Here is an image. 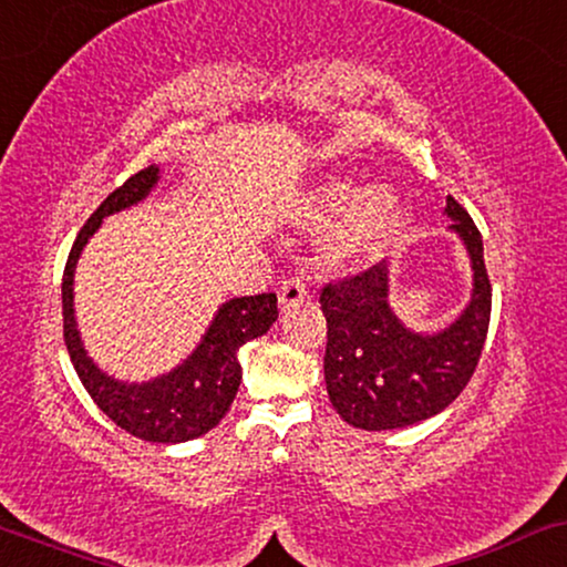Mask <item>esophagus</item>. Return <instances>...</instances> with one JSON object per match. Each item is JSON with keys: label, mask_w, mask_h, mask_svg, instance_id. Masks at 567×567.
Wrapping results in <instances>:
<instances>
[{"label": "esophagus", "mask_w": 567, "mask_h": 567, "mask_svg": "<svg viewBox=\"0 0 567 567\" xmlns=\"http://www.w3.org/2000/svg\"><path fill=\"white\" fill-rule=\"evenodd\" d=\"M307 301V286L301 284V278L289 276L284 278L281 286H278V305H281V312H289V309H297L299 305Z\"/></svg>", "instance_id": "obj_1"}]
</instances>
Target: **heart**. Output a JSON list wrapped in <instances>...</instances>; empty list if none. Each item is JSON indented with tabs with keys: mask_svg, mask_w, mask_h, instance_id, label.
I'll use <instances>...</instances> for the list:
<instances>
[{
	"mask_svg": "<svg viewBox=\"0 0 567 567\" xmlns=\"http://www.w3.org/2000/svg\"><path fill=\"white\" fill-rule=\"evenodd\" d=\"M307 224L324 227L340 214L324 243V260L330 266H361L382 250L402 224V198L390 185H369L359 190L353 181L332 177L309 193L301 206Z\"/></svg>",
	"mask_w": 567,
	"mask_h": 567,
	"instance_id": "heart-1",
	"label": "heart"
}]
</instances>
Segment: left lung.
<instances>
[{
	"mask_svg": "<svg viewBox=\"0 0 567 567\" xmlns=\"http://www.w3.org/2000/svg\"><path fill=\"white\" fill-rule=\"evenodd\" d=\"M446 214L467 245L475 289L460 320L439 336L410 332L392 315L384 260L322 286L324 384L332 408L355 429L390 431L425 421L452 405L475 374L491 324L493 289L475 221L452 196H446Z\"/></svg>",
	"mask_w": 567,
	"mask_h": 567,
	"instance_id": "1",
	"label": "left lung"
}]
</instances>
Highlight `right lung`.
Instances as JSON below:
<instances>
[{"label": "right lung", "mask_w": 567, "mask_h": 567, "mask_svg": "<svg viewBox=\"0 0 567 567\" xmlns=\"http://www.w3.org/2000/svg\"><path fill=\"white\" fill-rule=\"evenodd\" d=\"M159 167L150 165L131 175L121 188H115L87 224L76 235L72 252L66 258L64 281H61V305H64V343L72 359L76 377L84 390L95 400V405L111 417L115 425L131 436L154 441V444H181L204 436L221 421L243 382V367L237 351L247 340L260 338L276 322L278 307L276 293L258 297H239L227 301L214 317L212 328L200 340V346L169 374L152 379L144 384L115 382L103 374L84 353L80 332L74 324V266L80 260L82 247L95 235L100 221L121 208H128L142 200L154 188Z\"/></svg>", "instance_id": "add662e5"}]
</instances>
